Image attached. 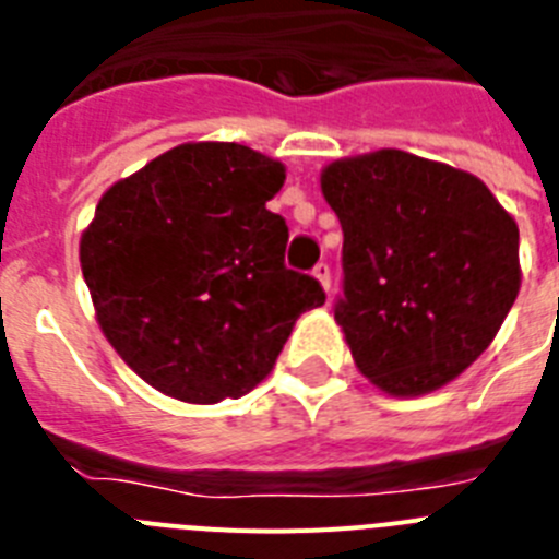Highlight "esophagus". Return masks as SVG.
Wrapping results in <instances>:
<instances>
[{"label":"esophagus","mask_w":559,"mask_h":559,"mask_svg":"<svg viewBox=\"0 0 559 559\" xmlns=\"http://www.w3.org/2000/svg\"><path fill=\"white\" fill-rule=\"evenodd\" d=\"M313 276H316V280H319V283H322L324 290H330V283H333V280H330V265L324 263V260L319 265H316Z\"/></svg>","instance_id":"esophagus-1"}]
</instances>
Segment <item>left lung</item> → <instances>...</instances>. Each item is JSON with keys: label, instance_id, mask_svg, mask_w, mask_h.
I'll return each instance as SVG.
<instances>
[{"label": "left lung", "instance_id": "obj_1", "mask_svg": "<svg viewBox=\"0 0 559 559\" xmlns=\"http://www.w3.org/2000/svg\"><path fill=\"white\" fill-rule=\"evenodd\" d=\"M322 192L344 231L333 313L358 369L394 397L445 386L515 302L518 224L476 176L394 147L333 162Z\"/></svg>", "mask_w": 559, "mask_h": 559}]
</instances>
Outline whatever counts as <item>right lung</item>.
<instances>
[{"label":"right lung","mask_w":559,"mask_h":559,"mask_svg":"<svg viewBox=\"0 0 559 559\" xmlns=\"http://www.w3.org/2000/svg\"><path fill=\"white\" fill-rule=\"evenodd\" d=\"M285 167L235 142L162 153L100 199L81 237L97 322L128 367L185 403L243 397L294 322L324 305L285 265L288 226L265 206Z\"/></svg>","instance_id":"right-lung-1"}]
</instances>
